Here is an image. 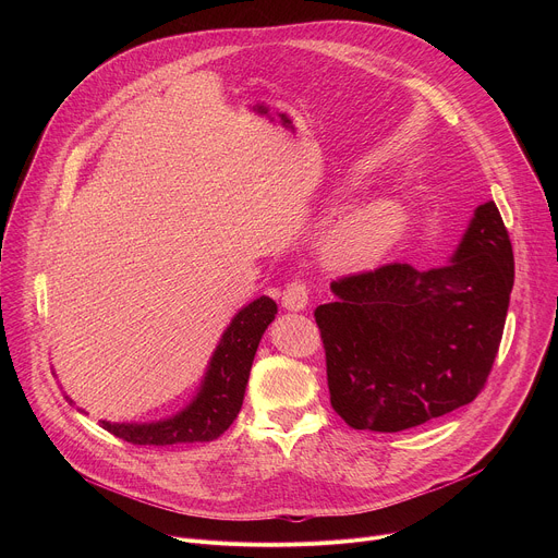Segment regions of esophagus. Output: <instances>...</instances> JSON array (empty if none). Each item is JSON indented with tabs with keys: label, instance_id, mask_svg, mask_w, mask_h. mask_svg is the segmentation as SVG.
I'll return each mask as SVG.
<instances>
[{
	"label": "esophagus",
	"instance_id": "obj_1",
	"mask_svg": "<svg viewBox=\"0 0 558 558\" xmlns=\"http://www.w3.org/2000/svg\"><path fill=\"white\" fill-rule=\"evenodd\" d=\"M308 304V287L300 280L287 284V289L282 291V306L287 311H304Z\"/></svg>",
	"mask_w": 558,
	"mask_h": 558
}]
</instances>
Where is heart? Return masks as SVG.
Wrapping results in <instances>:
<instances>
[{"instance_id": "heart-1", "label": "heart", "mask_w": 558, "mask_h": 558, "mask_svg": "<svg viewBox=\"0 0 558 558\" xmlns=\"http://www.w3.org/2000/svg\"><path fill=\"white\" fill-rule=\"evenodd\" d=\"M407 209L392 198H375L338 216L320 241V263L342 276L379 267L402 241Z\"/></svg>"}]
</instances>
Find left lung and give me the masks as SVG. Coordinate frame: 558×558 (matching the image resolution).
<instances>
[{
	"label": "left lung",
	"instance_id": "obj_1",
	"mask_svg": "<svg viewBox=\"0 0 558 558\" xmlns=\"http://www.w3.org/2000/svg\"><path fill=\"white\" fill-rule=\"evenodd\" d=\"M514 258L495 201L474 209L444 267L386 265L331 284L315 308L336 413L400 433L470 404L499 351Z\"/></svg>",
	"mask_w": 558,
	"mask_h": 558
}]
</instances>
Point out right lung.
<instances>
[{
    "mask_svg": "<svg viewBox=\"0 0 558 558\" xmlns=\"http://www.w3.org/2000/svg\"><path fill=\"white\" fill-rule=\"evenodd\" d=\"M278 304L260 295L238 311L222 331L192 400L177 413L151 422H108L99 426L134 446H172L218 439L241 413L250 371ZM65 402H74L65 395ZM78 413L88 415L84 409Z\"/></svg>",
    "mask_w": 558,
    "mask_h": 558,
    "instance_id": "add662e5",
    "label": "right lung"
}]
</instances>
